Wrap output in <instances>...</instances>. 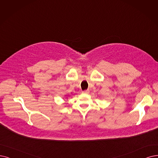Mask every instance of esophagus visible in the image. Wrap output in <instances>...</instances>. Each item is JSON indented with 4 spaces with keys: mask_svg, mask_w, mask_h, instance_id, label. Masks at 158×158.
I'll list each match as a JSON object with an SVG mask.
<instances>
[{
    "mask_svg": "<svg viewBox=\"0 0 158 158\" xmlns=\"http://www.w3.org/2000/svg\"><path fill=\"white\" fill-rule=\"evenodd\" d=\"M81 93H82L83 94H88L89 93V90L87 89V90H85V91H81Z\"/></svg>",
    "mask_w": 158,
    "mask_h": 158,
    "instance_id": "esophagus-1",
    "label": "esophagus"
}]
</instances>
